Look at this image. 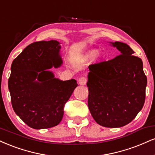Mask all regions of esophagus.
Returning <instances> with one entry per match:
<instances>
[{"label":"esophagus","mask_w":155,"mask_h":155,"mask_svg":"<svg viewBox=\"0 0 155 155\" xmlns=\"http://www.w3.org/2000/svg\"><path fill=\"white\" fill-rule=\"evenodd\" d=\"M87 82V78L84 77V76H82V77H80L79 79V84L80 85H85Z\"/></svg>","instance_id":"1"}]
</instances>
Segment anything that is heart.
<instances>
[{"label": "heart", "mask_w": 155, "mask_h": 155, "mask_svg": "<svg viewBox=\"0 0 155 155\" xmlns=\"http://www.w3.org/2000/svg\"><path fill=\"white\" fill-rule=\"evenodd\" d=\"M102 57V52L100 50H89L86 51L84 53L81 55V59L84 61H88L89 58H92L93 61H97L100 60Z\"/></svg>", "instance_id": "b5f03b06"}]
</instances>
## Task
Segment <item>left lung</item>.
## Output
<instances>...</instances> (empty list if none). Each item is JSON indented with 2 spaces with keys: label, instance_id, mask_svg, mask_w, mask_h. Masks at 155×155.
I'll return each mask as SVG.
<instances>
[{
  "label": "left lung",
  "instance_id": "8db88e82",
  "mask_svg": "<svg viewBox=\"0 0 155 155\" xmlns=\"http://www.w3.org/2000/svg\"><path fill=\"white\" fill-rule=\"evenodd\" d=\"M120 55L89 68L88 107L100 126L119 128L136 118L145 101L143 63L127 44L110 42Z\"/></svg>",
  "mask_w": 155,
  "mask_h": 155
}]
</instances>
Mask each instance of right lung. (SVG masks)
Wrapping results in <instances>:
<instances>
[{
  "label": "right lung",
  "mask_w": 155,
  "mask_h": 155,
  "mask_svg": "<svg viewBox=\"0 0 155 155\" xmlns=\"http://www.w3.org/2000/svg\"><path fill=\"white\" fill-rule=\"evenodd\" d=\"M56 40L28 45L13 61L8 89L13 109L29 127L42 129L59 124L63 108L78 84L75 79L61 81L48 69L63 61Z\"/></svg>",
  "instance_id": "add662e5"
}]
</instances>
